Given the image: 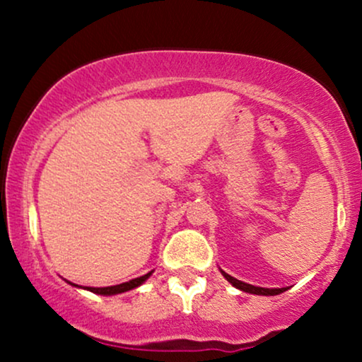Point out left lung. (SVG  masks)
<instances>
[{
    "instance_id": "obj_1",
    "label": "left lung",
    "mask_w": 362,
    "mask_h": 362,
    "mask_svg": "<svg viewBox=\"0 0 362 362\" xmlns=\"http://www.w3.org/2000/svg\"><path fill=\"white\" fill-rule=\"evenodd\" d=\"M221 274L224 277H226L228 282H231V284L235 286V288H238L240 291H245V293H250V294H262V296H276V294H281L284 293V291H288V288H274V289H269V288H259V286H252V284H247V282L243 281H238L235 279V277H231L230 274L223 272Z\"/></svg>"
}]
</instances>
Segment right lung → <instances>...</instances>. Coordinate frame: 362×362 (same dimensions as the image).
Listing matches in <instances>:
<instances>
[{
    "mask_svg": "<svg viewBox=\"0 0 362 362\" xmlns=\"http://www.w3.org/2000/svg\"><path fill=\"white\" fill-rule=\"evenodd\" d=\"M151 272L144 274V276H141V277H136V279H132L129 282H122V284L109 286V288H83V289L91 291V293H95V294H103V296H112V294H120V293H126V291L138 288V286L143 284V282L146 281L149 276H151ZM73 286H76V288H78V284H73ZM80 288H81V286H80Z\"/></svg>",
    "mask_w": 362,
    "mask_h": 362,
    "instance_id": "1",
    "label": "right lung"
}]
</instances>
